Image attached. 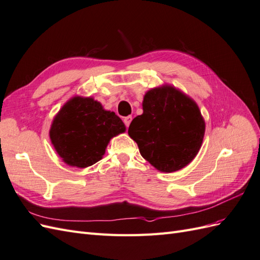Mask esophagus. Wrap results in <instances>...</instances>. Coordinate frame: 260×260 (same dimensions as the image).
Wrapping results in <instances>:
<instances>
[{
    "instance_id": "34e87169",
    "label": "esophagus",
    "mask_w": 260,
    "mask_h": 260,
    "mask_svg": "<svg viewBox=\"0 0 260 260\" xmlns=\"http://www.w3.org/2000/svg\"><path fill=\"white\" fill-rule=\"evenodd\" d=\"M131 120H132V117H131V116H127V117L123 118V122H124V124H125V127H129V124H130V122H131Z\"/></svg>"
}]
</instances>
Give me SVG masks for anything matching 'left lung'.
Returning a JSON list of instances; mask_svg holds the SVG:
<instances>
[{
	"label": "left lung",
	"mask_w": 260,
	"mask_h": 260,
	"mask_svg": "<svg viewBox=\"0 0 260 260\" xmlns=\"http://www.w3.org/2000/svg\"><path fill=\"white\" fill-rule=\"evenodd\" d=\"M128 133L152 166L174 172L198 155L205 121L193 100L166 85L145 94L143 114L131 121Z\"/></svg>",
	"instance_id": "1"
}]
</instances>
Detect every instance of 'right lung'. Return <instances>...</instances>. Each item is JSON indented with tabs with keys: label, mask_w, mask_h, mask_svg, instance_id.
Segmentation results:
<instances>
[{
	"label": "right lung",
	"mask_w": 260,
	"mask_h": 260,
	"mask_svg": "<svg viewBox=\"0 0 260 260\" xmlns=\"http://www.w3.org/2000/svg\"><path fill=\"white\" fill-rule=\"evenodd\" d=\"M124 130L114 112L105 111L91 98L76 96L55 116L50 138L67 165L85 168L102 159L109 140Z\"/></svg>",
	"instance_id": "right-lung-1"
}]
</instances>
